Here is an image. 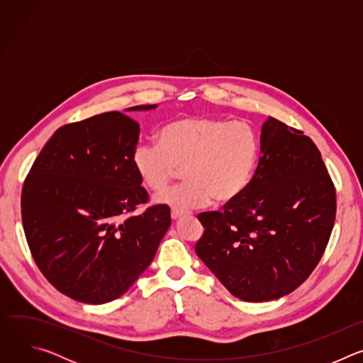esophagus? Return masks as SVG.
I'll return each mask as SVG.
<instances>
[{
  "label": "esophagus",
  "instance_id": "esophagus-1",
  "mask_svg": "<svg viewBox=\"0 0 363 363\" xmlns=\"http://www.w3.org/2000/svg\"><path fill=\"white\" fill-rule=\"evenodd\" d=\"M188 214H189L188 211H184V210H179V208H172V210H171V217H172V220H179L181 217L188 216Z\"/></svg>",
  "mask_w": 363,
  "mask_h": 363
}]
</instances>
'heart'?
<instances>
[{
    "label": "heart",
    "instance_id": "heart-1",
    "mask_svg": "<svg viewBox=\"0 0 363 363\" xmlns=\"http://www.w3.org/2000/svg\"><path fill=\"white\" fill-rule=\"evenodd\" d=\"M160 145H136L132 164L145 186L162 192L184 168L186 181L158 196L161 203L192 208L216 199L230 203L250 185L260 142L251 123L211 116H182L167 123Z\"/></svg>",
    "mask_w": 363,
    "mask_h": 363
}]
</instances>
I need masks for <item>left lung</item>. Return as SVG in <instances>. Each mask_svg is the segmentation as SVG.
Wrapping results in <instances>:
<instances>
[{"instance_id":"8db88e82","label":"left lung","mask_w":363,"mask_h":363,"mask_svg":"<svg viewBox=\"0 0 363 363\" xmlns=\"http://www.w3.org/2000/svg\"><path fill=\"white\" fill-rule=\"evenodd\" d=\"M245 192L223 211L198 214L195 252L244 301L280 298L319 264L336 217V189L318 146L269 116Z\"/></svg>"}]
</instances>
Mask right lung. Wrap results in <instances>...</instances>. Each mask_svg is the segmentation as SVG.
<instances>
[{
  "label": "right lung",
  "instance_id": "obj_1",
  "mask_svg": "<svg viewBox=\"0 0 363 363\" xmlns=\"http://www.w3.org/2000/svg\"><path fill=\"white\" fill-rule=\"evenodd\" d=\"M140 105L128 111H149ZM139 123L106 112L65 125L44 145L21 191V218L40 272L60 293L103 304L121 297L152 263L171 225L132 164Z\"/></svg>",
  "mask_w": 363,
  "mask_h": 363
}]
</instances>
